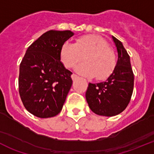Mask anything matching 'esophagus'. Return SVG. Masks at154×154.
I'll return each instance as SVG.
<instances>
[{
    "label": "esophagus",
    "mask_w": 154,
    "mask_h": 154,
    "mask_svg": "<svg viewBox=\"0 0 154 154\" xmlns=\"http://www.w3.org/2000/svg\"><path fill=\"white\" fill-rule=\"evenodd\" d=\"M77 77H78V76L76 75V74H73L71 75V78L73 79V80H76V79H77Z\"/></svg>",
    "instance_id": "obj_1"
}]
</instances>
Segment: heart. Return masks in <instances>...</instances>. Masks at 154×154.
<instances>
[{
  "instance_id": "obj_1",
  "label": "heart",
  "mask_w": 154,
  "mask_h": 154,
  "mask_svg": "<svg viewBox=\"0 0 154 154\" xmlns=\"http://www.w3.org/2000/svg\"><path fill=\"white\" fill-rule=\"evenodd\" d=\"M83 58L85 63L77 67V71L87 77L96 76L97 80L107 78L117 63L114 52L108 43L97 35L83 36L74 44L65 43L61 47L60 59L67 68L78 64Z\"/></svg>"
}]
</instances>
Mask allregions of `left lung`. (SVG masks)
<instances>
[{
    "mask_svg": "<svg viewBox=\"0 0 154 154\" xmlns=\"http://www.w3.org/2000/svg\"><path fill=\"white\" fill-rule=\"evenodd\" d=\"M118 53L113 72L105 82L90 83L86 91L89 107L96 114L112 117L124 111L131 101L134 76L130 56L122 43L112 37Z\"/></svg>",
    "mask_w": 154,
    "mask_h": 154,
    "instance_id": "8db88e82",
    "label": "left lung"
}]
</instances>
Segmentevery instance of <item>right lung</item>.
<instances>
[{
  "label": "right lung",
  "instance_id": "add662e5",
  "mask_svg": "<svg viewBox=\"0 0 154 154\" xmlns=\"http://www.w3.org/2000/svg\"><path fill=\"white\" fill-rule=\"evenodd\" d=\"M70 30L47 31L29 46L20 64L19 94L24 107L41 118L60 113L72 85V73L60 62Z\"/></svg>",
  "mask_w": 154,
  "mask_h": 154
}]
</instances>
